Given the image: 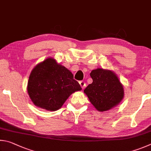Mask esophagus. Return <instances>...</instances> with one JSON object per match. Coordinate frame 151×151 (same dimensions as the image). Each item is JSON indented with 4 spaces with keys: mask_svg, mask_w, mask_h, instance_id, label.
Wrapping results in <instances>:
<instances>
[{
    "mask_svg": "<svg viewBox=\"0 0 151 151\" xmlns=\"http://www.w3.org/2000/svg\"><path fill=\"white\" fill-rule=\"evenodd\" d=\"M80 85L81 87V88L84 89V88H85V87H86V83L84 82L83 81H80Z\"/></svg>",
    "mask_w": 151,
    "mask_h": 151,
    "instance_id": "esophagus-1",
    "label": "esophagus"
}]
</instances>
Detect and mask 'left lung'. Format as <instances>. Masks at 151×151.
I'll use <instances>...</instances> for the list:
<instances>
[{"mask_svg":"<svg viewBox=\"0 0 151 151\" xmlns=\"http://www.w3.org/2000/svg\"><path fill=\"white\" fill-rule=\"evenodd\" d=\"M90 76L93 82L84 89V93L97 111H106L120 104L124 88L114 71L97 68L91 71Z\"/></svg>","mask_w":151,"mask_h":151,"instance_id":"obj_1","label":"left lung"}]
</instances>
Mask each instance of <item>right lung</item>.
<instances>
[{
    "label": "right lung",
    "mask_w": 151,
    "mask_h": 151,
    "mask_svg": "<svg viewBox=\"0 0 151 151\" xmlns=\"http://www.w3.org/2000/svg\"><path fill=\"white\" fill-rule=\"evenodd\" d=\"M81 90L72 73L52 58H47L33 68L27 86L33 104L51 111L60 109L71 94Z\"/></svg>",
    "instance_id": "right-lung-1"
}]
</instances>
